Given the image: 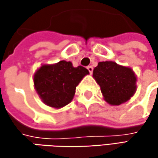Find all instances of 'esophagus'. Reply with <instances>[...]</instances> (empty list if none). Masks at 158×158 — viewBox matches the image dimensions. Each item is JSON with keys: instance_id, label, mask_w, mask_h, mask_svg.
<instances>
[{"instance_id": "34e87169", "label": "esophagus", "mask_w": 158, "mask_h": 158, "mask_svg": "<svg viewBox=\"0 0 158 158\" xmlns=\"http://www.w3.org/2000/svg\"><path fill=\"white\" fill-rule=\"evenodd\" d=\"M87 69H88L89 72L91 74V73H92V71H93V67H92V66H88V67H87Z\"/></svg>"}]
</instances>
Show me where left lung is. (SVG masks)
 I'll use <instances>...</instances> for the list:
<instances>
[{
    "instance_id": "left-lung-1",
    "label": "left lung",
    "mask_w": 158,
    "mask_h": 158,
    "mask_svg": "<svg viewBox=\"0 0 158 158\" xmlns=\"http://www.w3.org/2000/svg\"><path fill=\"white\" fill-rule=\"evenodd\" d=\"M93 77L100 85L105 101L110 105H120L127 102L136 89L134 71L112 61L99 62L93 69Z\"/></svg>"
}]
</instances>
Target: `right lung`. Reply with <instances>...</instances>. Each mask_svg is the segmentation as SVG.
<instances>
[{
	"label": "right lung",
	"instance_id": "right-lung-1",
	"mask_svg": "<svg viewBox=\"0 0 158 158\" xmlns=\"http://www.w3.org/2000/svg\"><path fill=\"white\" fill-rule=\"evenodd\" d=\"M87 74L89 70L84 67L74 68L71 62L64 60L44 65L34 76L35 88L47 105L61 108L72 101L76 87Z\"/></svg>",
	"mask_w": 158,
	"mask_h": 158
}]
</instances>
